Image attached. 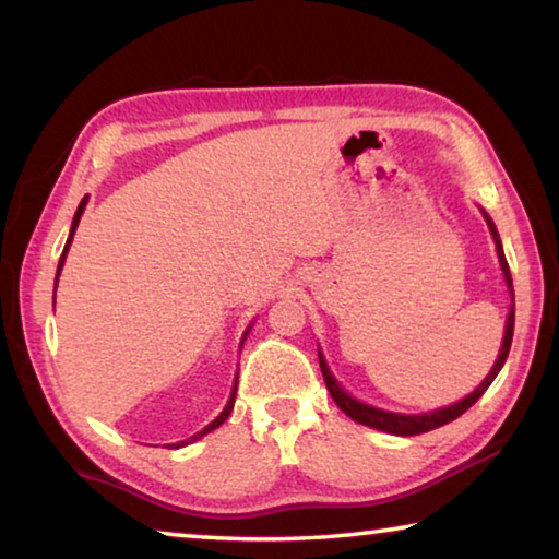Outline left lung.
Instances as JSON below:
<instances>
[{"mask_svg":"<svg viewBox=\"0 0 559 559\" xmlns=\"http://www.w3.org/2000/svg\"><path fill=\"white\" fill-rule=\"evenodd\" d=\"M488 226H490V234H493L496 246H498V259H500V266H503L506 273V281H508V288H510V296H513V278H510V269H508V261H506V253H503V246H500L498 239V231L493 222H490V216H486ZM513 328H515V306H510V313H508V323H506V337H503V347H500V355L496 359L493 370L488 372V377L484 382L476 386V392L468 394L466 400H461L459 404H451L447 409H439V412H429V414H392V412H382V409H374V406H367L362 402L353 400V396H347L343 390H340L337 382L333 380V374H330L328 365L323 355H320V370H323V380L328 384V392L333 396L335 404L343 409L349 419H355L357 424H365V427H372V429H380V431H390L396 433V437H416V433H424V431H431V429H439L443 424H449L453 419H459V416L471 409L473 404H476L484 392L490 386V382L496 380V374L500 372V367H503L506 357L510 353V343H513Z\"/></svg>","mask_w":559,"mask_h":559,"instance_id":"8db88e82","label":"left lung"}]
</instances>
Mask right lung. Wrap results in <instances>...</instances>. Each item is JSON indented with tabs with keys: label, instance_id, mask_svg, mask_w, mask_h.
Returning <instances> with one entry per match:
<instances>
[{
	"label": "right lung",
	"instance_id": "1",
	"mask_svg": "<svg viewBox=\"0 0 559 559\" xmlns=\"http://www.w3.org/2000/svg\"><path fill=\"white\" fill-rule=\"evenodd\" d=\"M86 197H83L81 200V204H79V210H75V216H73V224H71V234H69V241H66V246H63V253H61V261H59V271H56V281H59V273H61V266H63V259H66V251H69V246H71V239H73V234H75V226H79V222H81V214H83V210H86ZM234 396H236V384H234V392H231V400H229V404L224 406V412L216 416V419L210 424V427H206L204 431H200V433H194L192 439L189 441H197L200 437H204V433H210V431H214L216 427H222V424L226 421V416L231 414V409H234ZM189 441H182V443H189ZM179 447V443H177Z\"/></svg>",
	"mask_w": 559,
	"mask_h": 559
}]
</instances>
